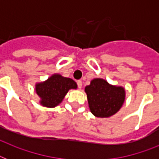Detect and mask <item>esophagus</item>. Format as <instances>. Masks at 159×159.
<instances>
[{"instance_id": "1", "label": "esophagus", "mask_w": 159, "mask_h": 159, "mask_svg": "<svg viewBox=\"0 0 159 159\" xmlns=\"http://www.w3.org/2000/svg\"><path fill=\"white\" fill-rule=\"evenodd\" d=\"M77 87H78V88H80V89H81V88H82V81H77Z\"/></svg>"}]
</instances>
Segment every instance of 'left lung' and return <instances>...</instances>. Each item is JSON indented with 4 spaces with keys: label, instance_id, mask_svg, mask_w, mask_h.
<instances>
[{
    "label": "left lung",
    "instance_id": "1",
    "mask_svg": "<svg viewBox=\"0 0 159 159\" xmlns=\"http://www.w3.org/2000/svg\"><path fill=\"white\" fill-rule=\"evenodd\" d=\"M90 111L96 117L107 118L117 113L125 99L122 87L109 84L106 80L95 78L85 87Z\"/></svg>",
    "mask_w": 159,
    "mask_h": 159
}]
</instances>
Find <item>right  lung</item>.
I'll return each instance as SVG.
<instances>
[{"instance_id": "obj_1", "label": "right lung", "mask_w": 159, "mask_h": 159, "mask_svg": "<svg viewBox=\"0 0 159 159\" xmlns=\"http://www.w3.org/2000/svg\"><path fill=\"white\" fill-rule=\"evenodd\" d=\"M77 83L71 78L53 74L45 82L35 85L36 93L40 97V104L53 108L59 105L70 89H77Z\"/></svg>"}]
</instances>
